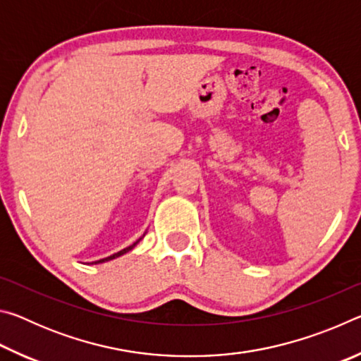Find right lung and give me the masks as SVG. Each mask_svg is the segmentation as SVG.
Listing matches in <instances>:
<instances>
[{"mask_svg": "<svg viewBox=\"0 0 361 361\" xmlns=\"http://www.w3.org/2000/svg\"><path fill=\"white\" fill-rule=\"evenodd\" d=\"M145 235V234H143ZM143 239V237H140V239L137 240V242H133L132 243V245H129V247H127V248H124V250H121V252H118V253H114V255H111V256H108V258H103V259H99V261H94L92 262V264H100V262H106V261H111V259H116V258H119V256H122V255H126V253H129L130 252V250H133V248H135V245H137V243L140 242V240H142Z\"/></svg>", "mask_w": 361, "mask_h": 361, "instance_id": "1", "label": "right lung"}]
</instances>
